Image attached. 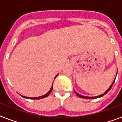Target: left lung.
Returning <instances> with one entry per match:
<instances>
[{"label": "left lung", "instance_id": "left-lung-1", "mask_svg": "<svg viewBox=\"0 0 122 122\" xmlns=\"http://www.w3.org/2000/svg\"><path fill=\"white\" fill-rule=\"evenodd\" d=\"M115 80H114L113 82V83H112V85H111V86H110V87H109V89H108V90H107V91H106V92H105L104 93V94H102L100 95V96H96V97H87V96H81V95H80V94H78V93H77V92H76L75 91V94H76L77 95V96H78V97H80V98H84V99H96V98H99V97H101L103 96L104 95H105V94H107V93H108V92H109V91H110V89H112V86H113V85L114 82H115Z\"/></svg>", "mask_w": 122, "mask_h": 122}]
</instances>
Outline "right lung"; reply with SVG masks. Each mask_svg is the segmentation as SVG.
Here are the masks:
<instances>
[{
	"label": "right lung",
	"instance_id": "obj_1",
	"mask_svg": "<svg viewBox=\"0 0 122 122\" xmlns=\"http://www.w3.org/2000/svg\"><path fill=\"white\" fill-rule=\"evenodd\" d=\"M52 88H53V86H52L51 89V90H50L49 92H48L47 94H46V95H44V96H41V97H25V96H21L23 97H25V98H27V99H42V98H44V97H47L49 95L51 94V92H52Z\"/></svg>",
	"mask_w": 122,
	"mask_h": 122
}]
</instances>
